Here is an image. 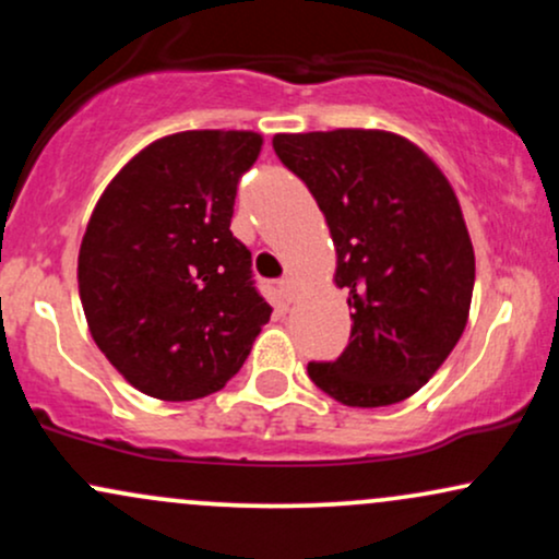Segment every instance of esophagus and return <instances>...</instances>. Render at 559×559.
Returning a JSON list of instances; mask_svg holds the SVG:
<instances>
[{
	"label": "esophagus",
	"mask_w": 559,
	"mask_h": 559,
	"mask_svg": "<svg viewBox=\"0 0 559 559\" xmlns=\"http://www.w3.org/2000/svg\"><path fill=\"white\" fill-rule=\"evenodd\" d=\"M278 292H281V297H284L286 301H294V297H297V281L284 278L278 284Z\"/></svg>",
	"instance_id": "esophagus-1"
}]
</instances>
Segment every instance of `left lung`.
<instances>
[{
  "mask_svg": "<svg viewBox=\"0 0 559 559\" xmlns=\"http://www.w3.org/2000/svg\"><path fill=\"white\" fill-rule=\"evenodd\" d=\"M273 150L329 223L352 307L336 362H310L346 407H386L428 383L463 336L476 254L452 183L418 144L376 128L275 133Z\"/></svg>",
  "mask_w": 559,
  "mask_h": 559,
  "instance_id": "left-lung-1",
  "label": "left lung"
}]
</instances>
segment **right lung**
<instances>
[{
  "instance_id": "obj_1",
  "label": "right lung",
  "mask_w": 559,
  "mask_h": 559,
  "mask_svg": "<svg viewBox=\"0 0 559 559\" xmlns=\"http://www.w3.org/2000/svg\"><path fill=\"white\" fill-rule=\"evenodd\" d=\"M254 131H181L152 141L107 183L79 252L88 331L141 394L191 402L226 386L271 320L252 252L230 234Z\"/></svg>"
}]
</instances>
